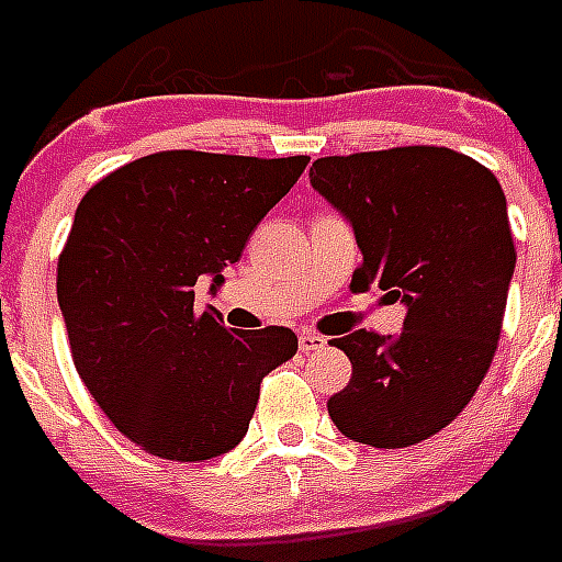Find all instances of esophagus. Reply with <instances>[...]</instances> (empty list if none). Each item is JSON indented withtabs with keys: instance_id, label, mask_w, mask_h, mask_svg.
Instances as JSON below:
<instances>
[{
	"instance_id": "1",
	"label": "esophagus",
	"mask_w": 562,
	"mask_h": 562,
	"mask_svg": "<svg viewBox=\"0 0 562 562\" xmlns=\"http://www.w3.org/2000/svg\"><path fill=\"white\" fill-rule=\"evenodd\" d=\"M325 345H327L325 336H318V334H302V336H299V348H302L304 353L318 351V348H325Z\"/></svg>"
}]
</instances>
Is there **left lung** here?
Instances as JSON below:
<instances>
[{
    "instance_id": "8db88e82",
    "label": "left lung",
    "mask_w": 562,
    "mask_h": 562,
    "mask_svg": "<svg viewBox=\"0 0 562 562\" xmlns=\"http://www.w3.org/2000/svg\"><path fill=\"white\" fill-rule=\"evenodd\" d=\"M310 182L351 220L362 249L351 290L406 302L401 336L353 330L330 345L351 383L327 401L336 429L376 450L412 447L459 417L499 345L516 267L499 179L435 145L313 161Z\"/></svg>"
}]
</instances>
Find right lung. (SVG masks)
Masks as SVG:
<instances>
[{
	"label": "right lung",
	"mask_w": 562,
	"mask_h": 562,
	"mask_svg": "<svg viewBox=\"0 0 562 562\" xmlns=\"http://www.w3.org/2000/svg\"><path fill=\"white\" fill-rule=\"evenodd\" d=\"M307 161L161 150L80 200L57 302L80 380L138 450L168 461L235 450L260 380L299 351L290 327L228 330L211 304L194 307V286L200 276L220 284Z\"/></svg>",
	"instance_id": "add662e5"
}]
</instances>
